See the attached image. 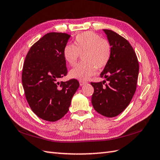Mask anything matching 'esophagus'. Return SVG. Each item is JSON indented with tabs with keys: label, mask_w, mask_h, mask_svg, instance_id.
<instances>
[{
	"label": "esophagus",
	"mask_w": 160,
	"mask_h": 160,
	"mask_svg": "<svg viewBox=\"0 0 160 160\" xmlns=\"http://www.w3.org/2000/svg\"><path fill=\"white\" fill-rule=\"evenodd\" d=\"M80 86H83V85H84V84H86L87 82H85V81H80Z\"/></svg>",
	"instance_id": "1"
}]
</instances>
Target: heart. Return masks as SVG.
I'll return each mask as SVG.
<instances>
[{
	"label": "heart",
	"instance_id": "obj_1",
	"mask_svg": "<svg viewBox=\"0 0 160 160\" xmlns=\"http://www.w3.org/2000/svg\"><path fill=\"white\" fill-rule=\"evenodd\" d=\"M112 48L108 40L92 32H85L78 34L74 40V45L68 43L63 49V56L66 62L74 66L80 55H82L84 63L71 69L69 76L71 78L80 81L87 80L94 76L97 69H102L107 65L111 57Z\"/></svg>",
	"mask_w": 160,
	"mask_h": 160
}]
</instances>
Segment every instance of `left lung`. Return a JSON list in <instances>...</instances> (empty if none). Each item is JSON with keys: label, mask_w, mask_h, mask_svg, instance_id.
Masks as SVG:
<instances>
[{"label": "left lung", "mask_w": 160, "mask_h": 160, "mask_svg": "<svg viewBox=\"0 0 160 160\" xmlns=\"http://www.w3.org/2000/svg\"><path fill=\"white\" fill-rule=\"evenodd\" d=\"M111 45V57L100 77L105 80L91 82L94 92L91 103L98 113L113 118L120 114L131 102L136 90L139 63L127 40L111 30L103 29Z\"/></svg>", "instance_id": "1"}]
</instances>
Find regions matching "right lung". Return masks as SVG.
<instances>
[{"mask_svg": "<svg viewBox=\"0 0 160 160\" xmlns=\"http://www.w3.org/2000/svg\"><path fill=\"white\" fill-rule=\"evenodd\" d=\"M70 36L52 32L32 46L25 58L22 83L26 99L37 116L56 122L65 115L80 84L77 80L58 82L67 69L63 49Z\"/></svg>", "mask_w": 160, "mask_h": 160, "instance_id": "1", "label": "right lung"}]
</instances>
